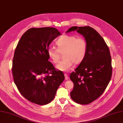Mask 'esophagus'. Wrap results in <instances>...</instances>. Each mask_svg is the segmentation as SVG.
Instances as JSON below:
<instances>
[{
	"instance_id": "obj_1",
	"label": "esophagus",
	"mask_w": 123,
	"mask_h": 123,
	"mask_svg": "<svg viewBox=\"0 0 123 123\" xmlns=\"http://www.w3.org/2000/svg\"><path fill=\"white\" fill-rule=\"evenodd\" d=\"M64 76H65V80H68V76L67 73H64Z\"/></svg>"
}]
</instances>
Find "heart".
I'll return each instance as SVG.
<instances>
[{
    "mask_svg": "<svg viewBox=\"0 0 123 123\" xmlns=\"http://www.w3.org/2000/svg\"><path fill=\"white\" fill-rule=\"evenodd\" d=\"M58 48L51 46L47 50L48 55L52 61L56 63L59 60L61 53L64 59L56 65V68L62 71H67L72 67L74 63H80L86 56L88 49L86 40L83 37L74 35H64L57 40Z\"/></svg>",
    "mask_w": 123,
    "mask_h": 123,
    "instance_id": "heart-1",
    "label": "heart"
}]
</instances>
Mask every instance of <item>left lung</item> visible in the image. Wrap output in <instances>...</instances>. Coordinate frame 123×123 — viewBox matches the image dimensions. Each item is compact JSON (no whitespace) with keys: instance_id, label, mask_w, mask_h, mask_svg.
I'll list each match as a JSON object with an SVG mask.
<instances>
[{"instance_id":"1","label":"left lung","mask_w":123,"mask_h":123,"mask_svg":"<svg viewBox=\"0 0 123 123\" xmlns=\"http://www.w3.org/2000/svg\"><path fill=\"white\" fill-rule=\"evenodd\" d=\"M77 31L88 44L86 56L70 74L74 83L71 98L77 103L88 104L104 92L112 78V59L110 49L101 36L89 26L72 27L67 32Z\"/></svg>"}]
</instances>
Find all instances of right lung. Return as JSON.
Instances as JSON below:
<instances>
[{"mask_svg":"<svg viewBox=\"0 0 123 123\" xmlns=\"http://www.w3.org/2000/svg\"><path fill=\"white\" fill-rule=\"evenodd\" d=\"M61 34L55 28H32L21 37L12 60L13 81L19 92L30 102L43 105L53 101L65 77L56 70L47 50Z\"/></svg>","mask_w":123,"mask_h":123,"instance_id":"1","label":"right lung"}]
</instances>
